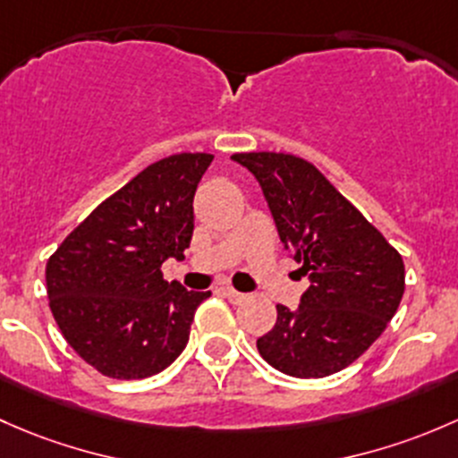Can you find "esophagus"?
I'll return each instance as SVG.
<instances>
[{"mask_svg":"<svg viewBox=\"0 0 458 458\" xmlns=\"http://www.w3.org/2000/svg\"><path fill=\"white\" fill-rule=\"evenodd\" d=\"M223 293H225V298H229L231 301H233V304H238V301L247 300V295L240 293V291H235L233 286H223Z\"/></svg>","mask_w":458,"mask_h":458,"instance_id":"34e87169","label":"esophagus"}]
</instances>
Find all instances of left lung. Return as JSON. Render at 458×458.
I'll list each match as a JSON object with an SVG mask.
<instances>
[{
	"label": "left lung",
	"instance_id": "1",
	"mask_svg": "<svg viewBox=\"0 0 458 458\" xmlns=\"http://www.w3.org/2000/svg\"><path fill=\"white\" fill-rule=\"evenodd\" d=\"M231 158L258 178L282 244L310 280L298 309L277 304L276 327L258 339L262 360L300 379L346 369L397 313L402 256L309 160L282 152Z\"/></svg>",
	"mask_w": 458,
	"mask_h": 458
}]
</instances>
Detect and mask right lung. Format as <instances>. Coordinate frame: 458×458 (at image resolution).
<instances>
[{"label":"right lung","instance_id":"add662e5","mask_svg":"<svg viewBox=\"0 0 458 458\" xmlns=\"http://www.w3.org/2000/svg\"><path fill=\"white\" fill-rule=\"evenodd\" d=\"M211 154H174L136 174L70 231L46 264L50 310L65 342L112 379H145L187 346L211 291L163 277L194 233V194Z\"/></svg>","mask_w":458,"mask_h":458}]
</instances>
